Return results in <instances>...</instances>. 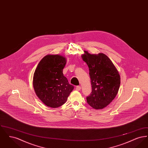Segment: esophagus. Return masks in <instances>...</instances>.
I'll return each mask as SVG.
<instances>
[{"label": "esophagus", "instance_id": "1", "mask_svg": "<svg viewBox=\"0 0 148 148\" xmlns=\"http://www.w3.org/2000/svg\"><path fill=\"white\" fill-rule=\"evenodd\" d=\"M80 89H81V87H80V86H77L76 87V90H77V91H79Z\"/></svg>", "mask_w": 148, "mask_h": 148}]
</instances>
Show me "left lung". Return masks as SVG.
I'll use <instances>...</instances> for the list:
<instances>
[{"label": "left lung", "mask_w": 148, "mask_h": 148, "mask_svg": "<svg viewBox=\"0 0 148 148\" xmlns=\"http://www.w3.org/2000/svg\"><path fill=\"white\" fill-rule=\"evenodd\" d=\"M82 55L89 70L92 92L87 103L95 109H101L115 98L120 84V75L111 60L103 53L91 54L87 51Z\"/></svg>", "instance_id": "left-lung-1"}]
</instances>
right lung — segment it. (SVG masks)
<instances>
[{
	"label": "right lung",
	"instance_id": "add662e5",
	"mask_svg": "<svg viewBox=\"0 0 148 148\" xmlns=\"http://www.w3.org/2000/svg\"><path fill=\"white\" fill-rule=\"evenodd\" d=\"M66 58L60 55H47L38 64L33 77L37 97L49 107L56 108L67 100L74 86L64 76Z\"/></svg>",
	"mask_w": 148,
	"mask_h": 148
}]
</instances>
